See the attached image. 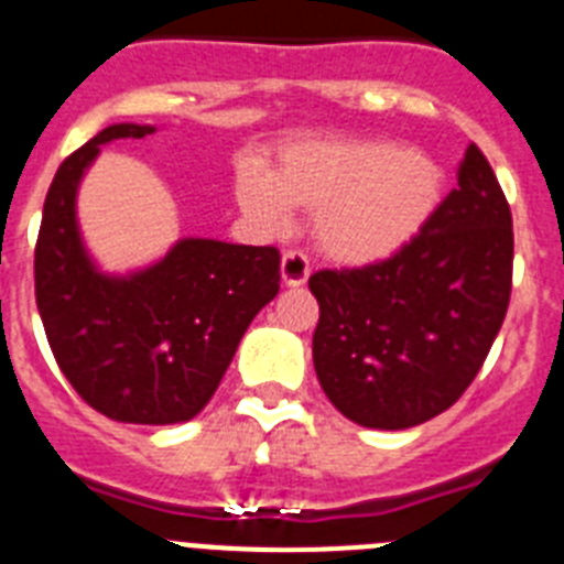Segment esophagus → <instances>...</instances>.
Wrapping results in <instances>:
<instances>
[{"label":"esophagus","mask_w":564,"mask_h":564,"mask_svg":"<svg viewBox=\"0 0 564 564\" xmlns=\"http://www.w3.org/2000/svg\"><path fill=\"white\" fill-rule=\"evenodd\" d=\"M310 261H306V254L295 252V249H289L283 252L281 258V278L286 286H303V283L310 281Z\"/></svg>","instance_id":"obj_1"}]
</instances>
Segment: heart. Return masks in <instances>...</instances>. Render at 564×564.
<instances>
[{"mask_svg": "<svg viewBox=\"0 0 564 564\" xmlns=\"http://www.w3.org/2000/svg\"><path fill=\"white\" fill-rule=\"evenodd\" d=\"M443 166L383 139L292 141L275 170L247 164L235 198L263 232H281L292 209L315 215L317 247L346 267L380 263L409 247L443 200Z\"/></svg>", "mask_w": 564, "mask_h": 564, "instance_id": "1", "label": "heart"}]
</instances>
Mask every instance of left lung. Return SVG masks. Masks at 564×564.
Returning <instances> with one entry per match:
<instances>
[{"instance_id": "8db88e82", "label": "left lung", "mask_w": 564, "mask_h": 564, "mask_svg": "<svg viewBox=\"0 0 564 564\" xmlns=\"http://www.w3.org/2000/svg\"><path fill=\"white\" fill-rule=\"evenodd\" d=\"M511 209L479 147L465 150L457 189L389 261L323 269L312 360L326 398L366 429L400 431L459 400L511 301Z\"/></svg>"}]
</instances>
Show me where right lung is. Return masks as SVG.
Segmentation results:
<instances>
[{
	"label": "right lung",
	"mask_w": 564,
	"mask_h": 564,
	"mask_svg": "<svg viewBox=\"0 0 564 564\" xmlns=\"http://www.w3.org/2000/svg\"><path fill=\"white\" fill-rule=\"evenodd\" d=\"M150 133L153 124H110L65 159L33 269L47 343L82 400L119 423L173 425L209 403L252 317L278 295L281 254L181 238L147 267L105 272L78 229V187L101 147Z\"/></svg>",
	"instance_id": "right-lung-1"
}]
</instances>
